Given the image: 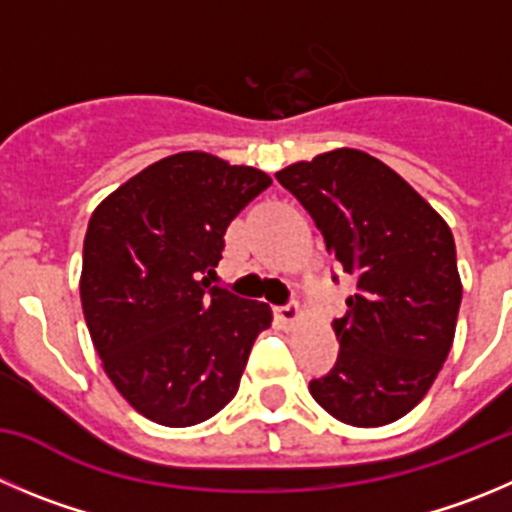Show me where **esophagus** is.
Masks as SVG:
<instances>
[{"mask_svg":"<svg viewBox=\"0 0 512 512\" xmlns=\"http://www.w3.org/2000/svg\"><path fill=\"white\" fill-rule=\"evenodd\" d=\"M275 315H278V321L283 323L285 328H293L303 321V310H300V305H295V303L278 305V308H275Z\"/></svg>","mask_w":512,"mask_h":512,"instance_id":"obj_1","label":"esophagus"}]
</instances>
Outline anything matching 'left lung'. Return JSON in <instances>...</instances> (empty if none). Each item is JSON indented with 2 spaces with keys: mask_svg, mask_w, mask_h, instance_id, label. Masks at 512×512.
Listing matches in <instances>:
<instances>
[{
  "mask_svg": "<svg viewBox=\"0 0 512 512\" xmlns=\"http://www.w3.org/2000/svg\"><path fill=\"white\" fill-rule=\"evenodd\" d=\"M356 278L333 321L341 353L310 394L338 422L384 427L412 412L455 341L462 280L452 229L394 169L358 148H336L280 169Z\"/></svg>",
  "mask_w": 512,
  "mask_h": 512,
  "instance_id": "left-lung-1",
  "label": "left lung"
}]
</instances>
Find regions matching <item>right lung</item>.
<instances>
[{
	"instance_id": "add662e5",
	"label": "right lung",
	"mask_w": 512,
	"mask_h": 512,
	"mask_svg": "<svg viewBox=\"0 0 512 512\" xmlns=\"http://www.w3.org/2000/svg\"><path fill=\"white\" fill-rule=\"evenodd\" d=\"M272 184L252 166L181 151L146 166L95 207L80 300L118 394L146 419L191 427L240 389L272 310L212 288L224 232Z\"/></svg>"
}]
</instances>
